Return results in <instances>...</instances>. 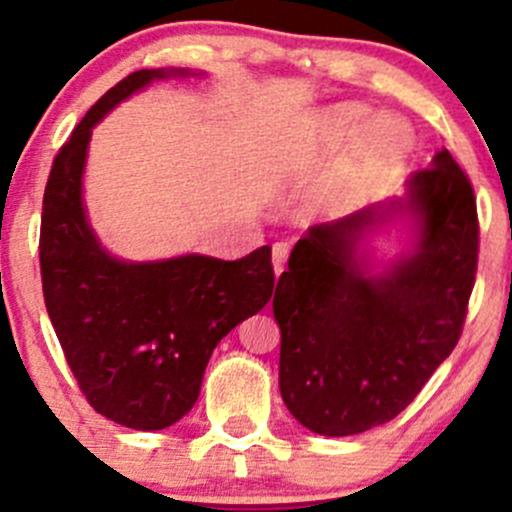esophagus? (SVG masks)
Masks as SVG:
<instances>
[{
    "instance_id": "obj_1",
    "label": "esophagus",
    "mask_w": 512,
    "mask_h": 512,
    "mask_svg": "<svg viewBox=\"0 0 512 512\" xmlns=\"http://www.w3.org/2000/svg\"><path fill=\"white\" fill-rule=\"evenodd\" d=\"M287 255H289L287 242H275V245H272V267H275V275H282Z\"/></svg>"
}]
</instances>
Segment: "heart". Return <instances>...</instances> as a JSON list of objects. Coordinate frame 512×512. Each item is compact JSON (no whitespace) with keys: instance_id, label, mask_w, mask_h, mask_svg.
<instances>
[{"instance_id":"obj_1","label":"heart","mask_w":512,"mask_h":512,"mask_svg":"<svg viewBox=\"0 0 512 512\" xmlns=\"http://www.w3.org/2000/svg\"><path fill=\"white\" fill-rule=\"evenodd\" d=\"M309 141L319 158L352 151L344 168L324 188L322 203L327 208H344L364 198L399 173L414 148V136L404 121L391 116L374 118L366 108L352 103L319 113L309 126Z\"/></svg>"}]
</instances>
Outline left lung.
Returning a JSON list of instances; mask_svg holds the SVG:
<instances>
[{
    "instance_id": "8db88e82",
    "label": "left lung",
    "mask_w": 512,
    "mask_h": 512,
    "mask_svg": "<svg viewBox=\"0 0 512 512\" xmlns=\"http://www.w3.org/2000/svg\"><path fill=\"white\" fill-rule=\"evenodd\" d=\"M394 214L415 218L417 250L369 276L355 247ZM476 270V195L446 148L411 175L404 200L309 227L272 299L289 414L322 436L399 416L456 349Z\"/></svg>"
}]
</instances>
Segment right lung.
<instances>
[{"label":"right lung","instance_id":"obj_1","mask_svg":"<svg viewBox=\"0 0 512 512\" xmlns=\"http://www.w3.org/2000/svg\"><path fill=\"white\" fill-rule=\"evenodd\" d=\"M168 76L188 71H133L98 98L56 153L41 205V287L66 364L98 414L136 431L168 428L193 409L213 349L275 289L267 245L235 262H123L86 223L81 175L91 128Z\"/></svg>","mask_w":512,"mask_h":512}]
</instances>
